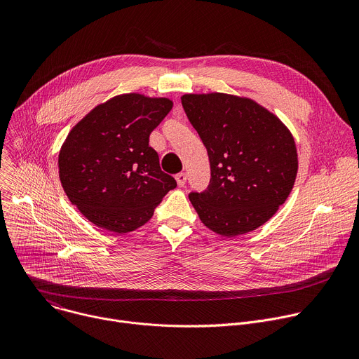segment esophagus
Listing matches in <instances>:
<instances>
[{"mask_svg":"<svg viewBox=\"0 0 359 359\" xmlns=\"http://www.w3.org/2000/svg\"><path fill=\"white\" fill-rule=\"evenodd\" d=\"M186 179H187V176H186V173H183V172H180V173L176 175V182H177L179 187H183V186L186 184Z\"/></svg>","mask_w":359,"mask_h":359,"instance_id":"34e87169","label":"esophagus"}]
</instances>
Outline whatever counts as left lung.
<instances>
[{"mask_svg":"<svg viewBox=\"0 0 359 359\" xmlns=\"http://www.w3.org/2000/svg\"><path fill=\"white\" fill-rule=\"evenodd\" d=\"M182 105L210 161L208 190L189 194L201 223L226 237L263 226L297 177L298 155L288 128L250 97L186 93Z\"/></svg>","mask_w":359,"mask_h":359,"instance_id":"1","label":"left lung"}]
</instances>
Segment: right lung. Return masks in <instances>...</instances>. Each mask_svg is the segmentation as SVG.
<instances>
[{
  "label": "right lung",
  "instance_id": "add662e5",
  "mask_svg": "<svg viewBox=\"0 0 359 359\" xmlns=\"http://www.w3.org/2000/svg\"><path fill=\"white\" fill-rule=\"evenodd\" d=\"M169 97L122 93L96 105L68 133L60 180L95 226L123 234L147 223L176 180L162 172L149 136L172 111Z\"/></svg>",
  "mask_w": 359,
  "mask_h": 359
}]
</instances>
